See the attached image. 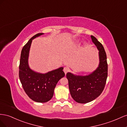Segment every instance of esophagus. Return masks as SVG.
I'll return each mask as SVG.
<instances>
[{
  "instance_id": "esophagus-1",
  "label": "esophagus",
  "mask_w": 127,
  "mask_h": 127,
  "mask_svg": "<svg viewBox=\"0 0 127 127\" xmlns=\"http://www.w3.org/2000/svg\"><path fill=\"white\" fill-rule=\"evenodd\" d=\"M69 71H70V69H69V68H68V67H64L63 71L64 72V73H65V74H66Z\"/></svg>"
}]
</instances>
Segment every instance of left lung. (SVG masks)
Segmentation results:
<instances>
[{"instance_id": "left-lung-1", "label": "left lung", "mask_w": 127, "mask_h": 127, "mask_svg": "<svg viewBox=\"0 0 127 127\" xmlns=\"http://www.w3.org/2000/svg\"><path fill=\"white\" fill-rule=\"evenodd\" d=\"M93 42L99 50V64L97 69L88 75H75L68 72L66 78L68 81L71 95L79 103H87L96 99L102 93L107 77L106 54L102 43L91 35Z\"/></svg>"}]
</instances>
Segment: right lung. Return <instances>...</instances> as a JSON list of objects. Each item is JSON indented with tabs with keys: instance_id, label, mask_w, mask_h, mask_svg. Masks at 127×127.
Listing matches in <instances>:
<instances>
[{
	"instance_id": "add662e5",
	"label": "right lung",
	"mask_w": 127,
	"mask_h": 127,
	"mask_svg": "<svg viewBox=\"0 0 127 127\" xmlns=\"http://www.w3.org/2000/svg\"><path fill=\"white\" fill-rule=\"evenodd\" d=\"M43 34L34 35L24 46L19 65V78L24 92L32 100L38 103H45L52 99L58 81L65 76L62 67L41 74L32 71L29 66L28 57L32 39Z\"/></svg>"
}]
</instances>
